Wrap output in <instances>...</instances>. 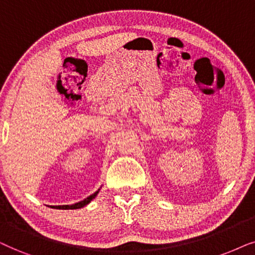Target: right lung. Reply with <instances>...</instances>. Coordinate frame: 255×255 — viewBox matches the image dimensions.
<instances>
[{
	"label": "right lung",
	"mask_w": 255,
	"mask_h": 255,
	"mask_svg": "<svg viewBox=\"0 0 255 255\" xmlns=\"http://www.w3.org/2000/svg\"><path fill=\"white\" fill-rule=\"evenodd\" d=\"M99 190H100V189H99ZM99 190L94 192L93 195L88 196L87 198L84 199V201L76 203V204H72V205H58V206H52V208L62 209V210H76V209H81V208H84V206H86V205L88 204V203H91V201H92V199L96 198V196L98 195V192H99Z\"/></svg>",
	"instance_id": "right-lung-1"
}]
</instances>
